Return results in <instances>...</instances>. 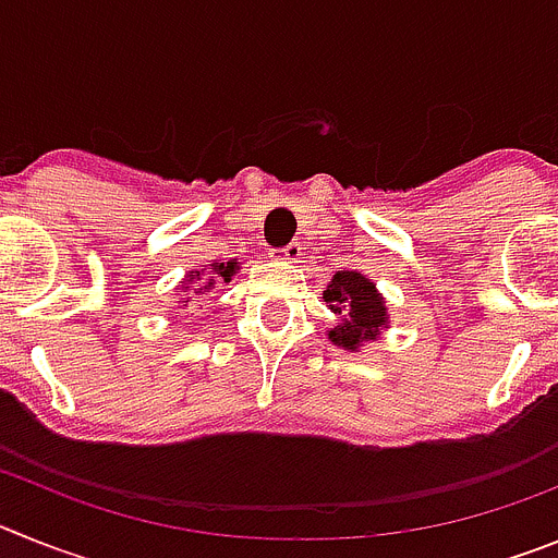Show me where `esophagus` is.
Masks as SVG:
<instances>
[{
    "mask_svg": "<svg viewBox=\"0 0 558 558\" xmlns=\"http://www.w3.org/2000/svg\"><path fill=\"white\" fill-rule=\"evenodd\" d=\"M279 259H288V263H299L302 259V245L290 243L284 248H279Z\"/></svg>",
    "mask_w": 558,
    "mask_h": 558,
    "instance_id": "obj_1",
    "label": "esophagus"
}]
</instances>
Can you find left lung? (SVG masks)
Masks as SVG:
<instances>
[{
    "label": "left lung",
    "instance_id": "1",
    "mask_svg": "<svg viewBox=\"0 0 558 558\" xmlns=\"http://www.w3.org/2000/svg\"><path fill=\"white\" fill-rule=\"evenodd\" d=\"M324 302L340 315L338 327L329 329V340L338 347H363V340H374L379 327H386V304L363 274L338 270L332 284L324 290Z\"/></svg>",
    "mask_w": 558,
    "mask_h": 558
}]
</instances>
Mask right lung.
Returning <instances> with one entry per match:
<instances>
[{
	"label": "right lung",
	"instance_id": "right-lung-1",
	"mask_svg": "<svg viewBox=\"0 0 558 558\" xmlns=\"http://www.w3.org/2000/svg\"><path fill=\"white\" fill-rule=\"evenodd\" d=\"M234 268H236V263H215V265H211V270H215L220 279H226V282H229L231 276H234ZM190 276H192V279H201V270H192ZM218 276H211L209 282H204V288H192V290H195V295H201V290L206 293L209 288H215V279H218ZM184 293H186V290H184Z\"/></svg>",
	"mask_w": 558,
	"mask_h": 558
}]
</instances>
